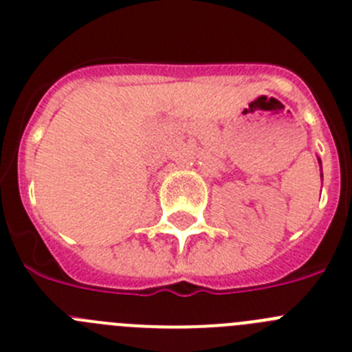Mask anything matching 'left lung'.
Wrapping results in <instances>:
<instances>
[{"mask_svg": "<svg viewBox=\"0 0 352 352\" xmlns=\"http://www.w3.org/2000/svg\"><path fill=\"white\" fill-rule=\"evenodd\" d=\"M317 160H319V164H321V158L317 157ZM321 170H322V169H321ZM321 179H322V173H321Z\"/></svg>", "mask_w": 352, "mask_h": 352, "instance_id": "8db88e82", "label": "left lung"}]
</instances>
